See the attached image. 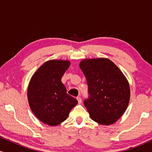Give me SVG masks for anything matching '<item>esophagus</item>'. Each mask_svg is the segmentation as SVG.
<instances>
[{
    "mask_svg": "<svg viewBox=\"0 0 152 152\" xmlns=\"http://www.w3.org/2000/svg\"><path fill=\"white\" fill-rule=\"evenodd\" d=\"M77 99L79 104L82 103V98H81L80 97H77Z\"/></svg>",
    "mask_w": 152,
    "mask_h": 152,
    "instance_id": "1",
    "label": "esophagus"
}]
</instances>
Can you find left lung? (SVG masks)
I'll use <instances>...</instances> for the list:
<instances>
[{"instance_id":"obj_1","label":"left lung","mask_w":152,"mask_h":152,"mask_svg":"<svg viewBox=\"0 0 152 152\" xmlns=\"http://www.w3.org/2000/svg\"><path fill=\"white\" fill-rule=\"evenodd\" d=\"M80 68L88 86L90 95L84 104L91 118L103 125L115 123L129 102L130 88L126 77L107 58L83 59Z\"/></svg>"}]
</instances>
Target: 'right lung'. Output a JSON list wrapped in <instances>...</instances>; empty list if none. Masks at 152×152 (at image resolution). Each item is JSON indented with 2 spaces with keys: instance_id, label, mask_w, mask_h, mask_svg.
Returning a JSON list of instances; mask_svg holds the SVG:
<instances>
[{
  "instance_id": "obj_1",
  "label": "right lung",
  "mask_w": 152,
  "mask_h": 152,
  "mask_svg": "<svg viewBox=\"0 0 152 152\" xmlns=\"http://www.w3.org/2000/svg\"><path fill=\"white\" fill-rule=\"evenodd\" d=\"M70 65L68 60H49L38 68L29 82V105L35 116L45 124H61L77 104V100L66 93L61 82Z\"/></svg>"
}]
</instances>
